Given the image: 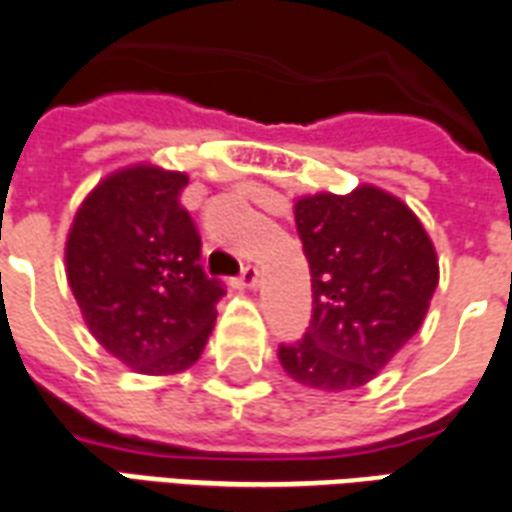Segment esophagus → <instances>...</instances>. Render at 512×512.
Returning <instances> with one entry per match:
<instances>
[{
  "label": "esophagus",
  "mask_w": 512,
  "mask_h": 512,
  "mask_svg": "<svg viewBox=\"0 0 512 512\" xmlns=\"http://www.w3.org/2000/svg\"><path fill=\"white\" fill-rule=\"evenodd\" d=\"M257 279H260V271H257L255 266H246L244 271H241V276L236 279V285L244 287V290H252V287L257 285Z\"/></svg>",
  "instance_id": "esophagus-1"
}]
</instances>
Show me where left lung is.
Segmentation results:
<instances>
[{
  "label": "left lung",
  "instance_id": "obj_1",
  "mask_svg": "<svg viewBox=\"0 0 512 512\" xmlns=\"http://www.w3.org/2000/svg\"><path fill=\"white\" fill-rule=\"evenodd\" d=\"M293 211L312 274V323L301 342L279 347V363L314 391H355L426 320L437 252L412 208L372 184L306 195Z\"/></svg>",
  "mask_w": 512,
  "mask_h": 512
}]
</instances>
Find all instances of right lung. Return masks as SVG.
I'll use <instances>...</instances> for the list:
<instances>
[{"label":"right lung","instance_id":"right-lung-1","mask_svg":"<svg viewBox=\"0 0 512 512\" xmlns=\"http://www.w3.org/2000/svg\"><path fill=\"white\" fill-rule=\"evenodd\" d=\"M187 173L130 165L97 184L64 244L86 328L127 369L151 377L198 361L225 295L200 266L198 227L181 208Z\"/></svg>","mask_w":512,"mask_h":512}]
</instances>
